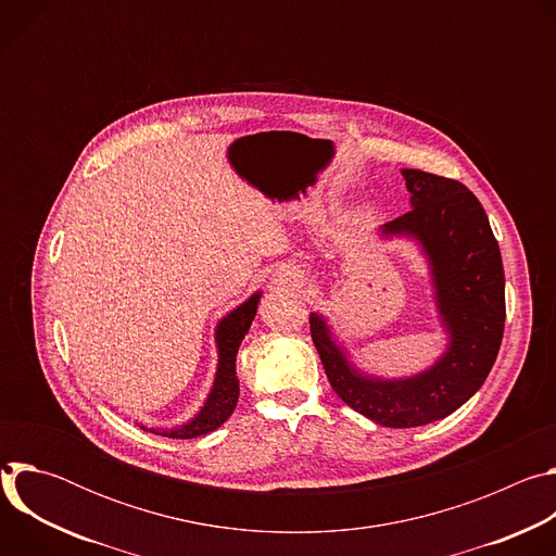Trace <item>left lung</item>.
<instances>
[{
    "instance_id": "8db88e82",
    "label": "left lung",
    "mask_w": 556,
    "mask_h": 556,
    "mask_svg": "<svg viewBox=\"0 0 556 556\" xmlns=\"http://www.w3.org/2000/svg\"><path fill=\"white\" fill-rule=\"evenodd\" d=\"M412 211L382 226L384 235H414L431 262L446 354L425 374L380 380L356 374L319 314H309L312 343L339 399L365 418L412 429L446 418L478 391L495 365L506 321L504 266L484 206L462 182L403 169Z\"/></svg>"
}]
</instances>
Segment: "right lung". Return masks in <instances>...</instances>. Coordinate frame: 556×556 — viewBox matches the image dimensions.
Wrapping results in <instances>:
<instances>
[{
	"label": "right lung",
	"mask_w": 556,
	"mask_h": 556,
	"mask_svg": "<svg viewBox=\"0 0 556 556\" xmlns=\"http://www.w3.org/2000/svg\"><path fill=\"white\" fill-rule=\"evenodd\" d=\"M257 303H260V294H253L247 303L232 309L226 319L219 321L217 337H215L217 350H219V365H217V376H215L213 389L208 393V401L202 407V412L189 425H185L180 429L153 431V433L187 440V438H198V435L211 433L228 420V416L232 414V409L237 405V399H240V380H237V376H235V356L255 319Z\"/></svg>",
	"instance_id": "obj_1"
}]
</instances>
